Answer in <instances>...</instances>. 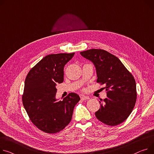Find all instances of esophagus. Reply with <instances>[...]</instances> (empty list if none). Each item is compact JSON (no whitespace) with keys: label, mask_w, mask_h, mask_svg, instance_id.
<instances>
[{"label":"esophagus","mask_w":154,"mask_h":154,"mask_svg":"<svg viewBox=\"0 0 154 154\" xmlns=\"http://www.w3.org/2000/svg\"><path fill=\"white\" fill-rule=\"evenodd\" d=\"M80 98L82 100H88L89 99V97L88 96H86L85 95H80Z\"/></svg>","instance_id":"1"}]
</instances>
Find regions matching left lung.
Returning <instances> with one entry per match:
<instances>
[{
	"instance_id": "1",
	"label": "left lung",
	"mask_w": 154,
	"mask_h": 154,
	"mask_svg": "<svg viewBox=\"0 0 154 154\" xmlns=\"http://www.w3.org/2000/svg\"><path fill=\"white\" fill-rule=\"evenodd\" d=\"M80 54L91 60L96 69L97 82L105 85L107 98L101 102L95 114L97 119L109 126L126 120L136 102L135 79L119 58L102 49H92Z\"/></svg>"
}]
</instances>
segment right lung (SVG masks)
Listing matches in <instances>:
<instances>
[{
	"label": "right lung",
	"mask_w": 154,
	"mask_h": 154,
	"mask_svg": "<svg viewBox=\"0 0 154 154\" xmlns=\"http://www.w3.org/2000/svg\"><path fill=\"white\" fill-rule=\"evenodd\" d=\"M75 53L51 54L44 57L28 73L23 106L30 120L41 131L56 133L71 122L76 104L80 97L69 93L63 100L55 99L56 85L63 81V68Z\"/></svg>",
	"instance_id": "right-lung-1"
}]
</instances>
